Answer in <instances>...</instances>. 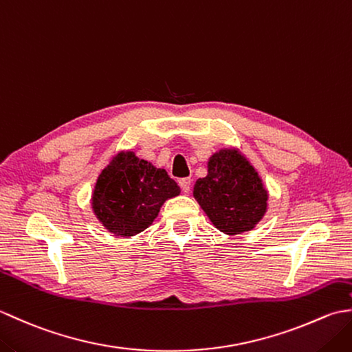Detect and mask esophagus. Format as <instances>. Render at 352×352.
Segmentation results:
<instances>
[{"instance_id": "esophagus-1", "label": "esophagus", "mask_w": 352, "mask_h": 352, "mask_svg": "<svg viewBox=\"0 0 352 352\" xmlns=\"http://www.w3.org/2000/svg\"><path fill=\"white\" fill-rule=\"evenodd\" d=\"M178 183H180V188H182V190H183L184 193H188V192L190 190V184H192L190 178H182V180L178 182Z\"/></svg>"}]
</instances>
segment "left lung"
Instances as JSON below:
<instances>
[{
  "mask_svg": "<svg viewBox=\"0 0 352 352\" xmlns=\"http://www.w3.org/2000/svg\"><path fill=\"white\" fill-rule=\"evenodd\" d=\"M193 197L213 226L226 234L250 231L267 210V190L258 172L236 148H223L207 162V175L198 178Z\"/></svg>",
  "mask_w": 352,
  "mask_h": 352,
  "instance_id": "obj_1",
  "label": "left lung"
}]
</instances>
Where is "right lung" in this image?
<instances>
[{
	"instance_id": "right-lung-1",
	"label": "right lung",
	"mask_w": 352,
	"mask_h": 352,
	"mask_svg": "<svg viewBox=\"0 0 352 352\" xmlns=\"http://www.w3.org/2000/svg\"><path fill=\"white\" fill-rule=\"evenodd\" d=\"M180 195V188L168 172L136 157L118 153L96 180L92 208L104 228L121 237H131L151 226L160 207Z\"/></svg>"
}]
</instances>
